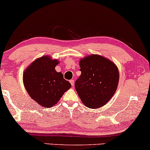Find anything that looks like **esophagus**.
<instances>
[{
	"mask_svg": "<svg viewBox=\"0 0 150 150\" xmlns=\"http://www.w3.org/2000/svg\"><path fill=\"white\" fill-rule=\"evenodd\" d=\"M70 83H71V86H74V80H73V79H71V80H70Z\"/></svg>",
	"mask_w": 150,
	"mask_h": 150,
	"instance_id": "esophagus-1",
	"label": "esophagus"
}]
</instances>
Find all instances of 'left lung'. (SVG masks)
I'll return each instance as SVG.
<instances>
[{"label": "left lung", "instance_id": "1", "mask_svg": "<svg viewBox=\"0 0 150 150\" xmlns=\"http://www.w3.org/2000/svg\"><path fill=\"white\" fill-rule=\"evenodd\" d=\"M81 74L75 87L85 106L96 109L108 103L118 88L117 65L103 56L90 54L79 61Z\"/></svg>", "mask_w": 150, "mask_h": 150}]
</instances>
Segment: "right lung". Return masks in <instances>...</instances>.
Masks as SVG:
<instances>
[{"instance_id":"right-lung-1","label":"right lung","mask_w":150,"mask_h":150,"mask_svg":"<svg viewBox=\"0 0 150 150\" xmlns=\"http://www.w3.org/2000/svg\"><path fill=\"white\" fill-rule=\"evenodd\" d=\"M59 63L48 55L33 61L24 71L23 81L30 96L42 107L50 108L59 101L71 84L55 67Z\"/></svg>"}]
</instances>
